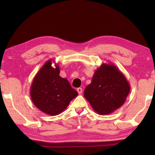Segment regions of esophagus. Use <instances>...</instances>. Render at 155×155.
Returning a JSON list of instances; mask_svg holds the SVG:
<instances>
[{"label":"esophagus","mask_w":155,"mask_h":155,"mask_svg":"<svg viewBox=\"0 0 155 155\" xmlns=\"http://www.w3.org/2000/svg\"><path fill=\"white\" fill-rule=\"evenodd\" d=\"M77 91H78V94H82V92H83V90H82V88H81V87H78V88H77Z\"/></svg>","instance_id":"esophagus-1"}]
</instances>
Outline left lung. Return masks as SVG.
I'll list each match as a JSON object with an SVG mask.
<instances>
[{
	"label": "left lung",
	"mask_w": 155,
	"mask_h": 155,
	"mask_svg": "<svg viewBox=\"0 0 155 155\" xmlns=\"http://www.w3.org/2000/svg\"><path fill=\"white\" fill-rule=\"evenodd\" d=\"M130 90L129 83L118 68L103 64L84 90V96L96 113L108 115L123 105Z\"/></svg>",
	"instance_id": "left-lung-1"
}]
</instances>
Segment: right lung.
Here are the masks:
<instances>
[{"mask_svg": "<svg viewBox=\"0 0 155 155\" xmlns=\"http://www.w3.org/2000/svg\"><path fill=\"white\" fill-rule=\"evenodd\" d=\"M52 61H47L35 76L30 94L37 108L46 114L57 115L67 108L78 92L72 88L68 79L60 77L58 64L52 67Z\"/></svg>", "mask_w": 155, "mask_h": 155, "instance_id": "add662e5", "label": "right lung"}]
</instances>
